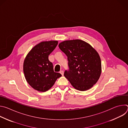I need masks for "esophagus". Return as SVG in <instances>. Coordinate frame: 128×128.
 Segmentation results:
<instances>
[{
  "instance_id": "obj_1",
  "label": "esophagus",
  "mask_w": 128,
  "mask_h": 128,
  "mask_svg": "<svg viewBox=\"0 0 128 128\" xmlns=\"http://www.w3.org/2000/svg\"><path fill=\"white\" fill-rule=\"evenodd\" d=\"M60 73L62 74V76H63V74H64V71L61 70V71H60Z\"/></svg>"
}]
</instances>
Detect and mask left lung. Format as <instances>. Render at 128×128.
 <instances>
[{
    "instance_id": "obj_1",
    "label": "left lung",
    "mask_w": 128,
    "mask_h": 128,
    "mask_svg": "<svg viewBox=\"0 0 128 128\" xmlns=\"http://www.w3.org/2000/svg\"><path fill=\"white\" fill-rule=\"evenodd\" d=\"M60 49L67 56L69 69L64 76L76 89L84 91L92 88L101 73V62L97 52L80 40L64 41Z\"/></svg>"
}]
</instances>
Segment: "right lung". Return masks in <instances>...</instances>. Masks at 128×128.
<instances>
[{"label": "right lung", "mask_w": 128, "mask_h": 128, "mask_svg": "<svg viewBox=\"0 0 128 128\" xmlns=\"http://www.w3.org/2000/svg\"><path fill=\"white\" fill-rule=\"evenodd\" d=\"M58 44L56 40L41 42L31 49L24 60L25 78L35 90L46 92L62 76L59 73L54 72L52 63L48 60V56Z\"/></svg>", "instance_id": "add662e5"}]
</instances>
